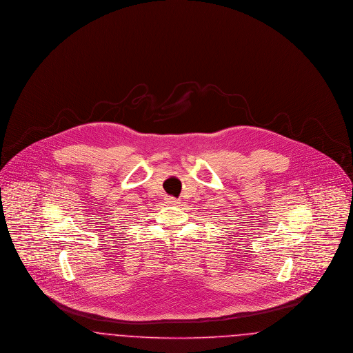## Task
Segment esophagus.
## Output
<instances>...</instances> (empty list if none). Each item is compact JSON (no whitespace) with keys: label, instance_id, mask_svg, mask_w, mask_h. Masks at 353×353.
<instances>
[{"label":"esophagus","instance_id":"1","mask_svg":"<svg viewBox=\"0 0 353 353\" xmlns=\"http://www.w3.org/2000/svg\"><path fill=\"white\" fill-rule=\"evenodd\" d=\"M167 202H168L169 205H179L180 203V201L177 199H174V197H168Z\"/></svg>","mask_w":353,"mask_h":353}]
</instances>
